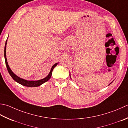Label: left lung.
I'll return each mask as SVG.
<instances>
[{"mask_svg": "<svg viewBox=\"0 0 128 128\" xmlns=\"http://www.w3.org/2000/svg\"><path fill=\"white\" fill-rule=\"evenodd\" d=\"M110 84H111V83H110Z\"/></svg>", "mask_w": 128, "mask_h": 128, "instance_id": "1", "label": "left lung"}]
</instances>
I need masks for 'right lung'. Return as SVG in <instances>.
I'll return each mask as SVG.
<instances>
[{
    "label": "right lung",
    "mask_w": 128,
    "mask_h": 128,
    "mask_svg": "<svg viewBox=\"0 0 128 128\" xmlns=\"http://www.w3.org/2000/svg\"><path fill=\"white\" fill-rule=\"evenodd\" d=\"M6 42H7V40H6V45H5V48H4V58H5V61H6V64L7 68V70L8 71L9 74L10 75V76L16 82H18L20 84L22 85V86H28V87H36V86H40V85L44 83L45 82H47L48 80H49V79L52 76V70L56 67L58 63H56L54 65H53V66H52V69L50 70V72L49 73V74L48 75V76H46V78H44V79H42L41 80H36V81H29V80H25L23 79H22L20 78H19V76H16V74H15L12 71V70L10 68V67L9 66L7 62V59H6Z\"/></svg>",
    "instance_id": "right-lung-1"
}]
</instances>
